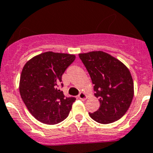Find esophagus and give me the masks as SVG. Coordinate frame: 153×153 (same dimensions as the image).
<instances>
[{"label": "esophagus", "mask_w": 153, "mask_h": 153, "mask_svg": "<svg viewBox=\"0 0 153 153\" xmlns=\"http://www.w3.org/2000/svg\"><path fill=\"white\" fill-rule=\"evenodd\" d=\"M87 98V95L85 93V92H82L79 93V99H80L81 100H85Z\"/></svg>", "instance_id": "esophagus-1"}]
</instances>
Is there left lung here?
Here are the masks:
<instances>
[{
    "label": "left lung",
    "instance_id": "obj_1",
    "mask_svg": "<svg viewBox=\"0 0 153 153\" xmlns=\"http://www.w3.org/2000/svg\"><path fill=\"white\" fill-rule=\"evenodd\" d=\"M94 84L95 96L100 106L89 116L96 122L110 124L128 111L134 96L130 71L121 61L103 51L79 53Z\"/></svg>",
    "mask_w": 153,
    "mask_h": 153
}]
</instances>
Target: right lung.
Here are the masks:
<instances>
[{
  "label": "right lung",
  "instance_id": "add662e5",
  "mask_svg": "<svg viewBox=\"0 0 153 153\" xmlns=\"http://www.w3.org/2000/svg\"><path fill=\"white\" fill-rule=\"evenodd\" d=\"M75 55L48 51L26 62L22 71L19 92L30 114L40 122L56 124L68 116L76 99L65 97L60 85L62 74Z\"/></svg>",
  "mask_w": 153,
  "mask_h": 153
}]
</instances>
